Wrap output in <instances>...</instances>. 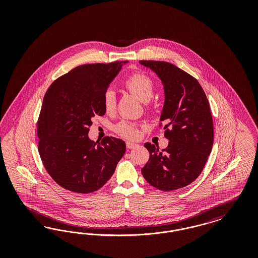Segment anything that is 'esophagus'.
<instances>
[{"label":"esophagus","mask_w":258,"mask_h":258,"mask_svg":"<svg viewBox=\"0 0 258 258\" xmlns=\"http://www.w3.org/2000/svg\"><path fill=\"white\" fill-rule=\"evenodd\" d=\"M138 145L135 143H132V142H126V148L127 149H134V148L137 147Z\"/></svg>","instance_id":"1"}]
</instances>
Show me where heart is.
<instances>
[{
  "label": "heart",
  "instance_id": "obj_1",
  "mask_svg": "<svg viewBox=\"0 0 258 258\" xmlns=\"http://www.w3.org/2000/svg\"><path fill=\"white\" fill-rule=\"evenodd\" d=\"M124 88L140 100L145 102L146 108H151L150 99L155 92L154 80L143 73H135L127 76L123 82ZM103 108L106 113H113L116 109V94L113 90H107L102 98ZM113 131L126 139H136L140 135V125L135 122L122 120L113 126Z\"/></svg>",
  "mask_w": 258,
  "mask_h": 258
}]
</instances>
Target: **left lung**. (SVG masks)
I'll list each match as a JSON object with an SVG mask.
<instances>
[{
	"instance_id": "obj_1",
	"label": "left lung",
	"mask_w": 258,
	"mask_h": 258,
	"mask_svg": "<svg viewBox=\"0 0 258 258\" xmlns=\"http://www.w3.org/2000/svg\"><path fill=\"white\" fill-rule=\"evenodd\" d=\"M159 75L165 94L160 127L168 146L145 143L150 159L142 168L149 184L163 191L186 186L201 174L214 143L208 98L197 79L175 64L139 61Z\"/></svg>"
}]
</instances>
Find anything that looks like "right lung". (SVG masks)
Masks as SVG:
<instances>
[{
  "mask_svg": "<svg viewBox=\"0 0 258 258\" xmlns=\"http://www.w3.org/2000/svg\"><path fill=\"white\" fill-rule=\"evenodd\" d=\"M121 68L120 61L78 66L45 93L37 123L38 153L51 178L64 189L98 190L125 152L122 139L105 136L98 143L88 137L92 118L105 113L103 95Z\"/></svg>",
  "mask_w": 258,
  "mask_h": 258,
  "instance_id": "add662e5",
  "label": "right lung"
}]
</instances>
